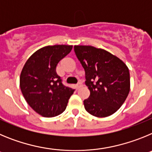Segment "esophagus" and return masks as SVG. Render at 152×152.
Wrapping results in <instances>:
<instances>
[{
  "mask_svg": "<svg viewBox=\"0 0 152 152\" xmlns=\"http://www.w3.org/2000/svg\"><path fill=\"white\" fill-rule=\"evenodd\" d=\"M81 87H82V83L81 82H78L76 84V88H77V89H79V88H80Z\"/></svg>",
  "mask_w": 152,
  "mask_h": 152,
  "instance_id": "obj_1",
  "label": "esophagus"
}]
</instances>
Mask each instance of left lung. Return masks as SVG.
<instances>
[{
    "mask_svg": "<svg viewBox=\"0 0 152 152\" xmlns=\"http://www.w3.org/2000/svg\"><path fill=\"white\" fill-rule=\"evenodd\" d=\"M75 55L85 71V84L91 94L84 100V108L96 117L116 113L130 90L128 67L107 51L91 45H75Z\"/></svg>",
    "mask_w": 152,
    "mask_h": 152,
    "instance_id": "8db88e82",
    "label": "left lung"
}]
</instances>
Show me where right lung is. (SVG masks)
<instances>
[{"mask_svg":"<svg viewBox=\"0 0 152 152\" xmlns=\"http://www.w3.org/2000/svg\"><path fill=\"white\" fill-rule=\"evenodd\" d=\"M72 49V45H49L34 52L24 64L20 87L25 100L44 117L62 113L75 89L62 84L56 66Z\"/></svg>","mask_w":152,"mask_h":152,"instance_id":"obj_1","label":"right lung"}]
</instances>
